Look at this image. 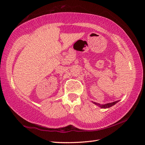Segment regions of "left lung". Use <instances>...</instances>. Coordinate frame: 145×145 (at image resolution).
<instances>
[{"mask_svg": "<svg viewBox=\"0 0 145 145\" xmlns=\"http://www.w3.org/2000/svg\"><path fill=\"white\" fill-rule=\"evenodd\" d=\"M119 101H117L115 102H111V103H107V104H98V103H96V102H92L93 104H94L95 105H97V106H99V107H101L102 108H110L111 107H112V106L114 105L115 104H116L117 102H118Z\"/></svg>", "mask_w": 145, "mask_h": 145, "instance_id": "8db88e82", "label": "left lung"}]
</instances>
